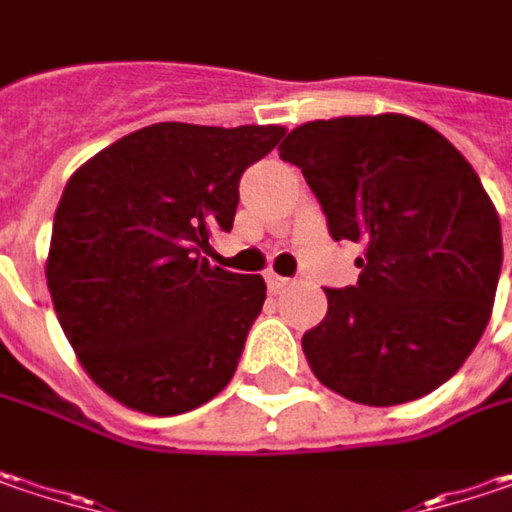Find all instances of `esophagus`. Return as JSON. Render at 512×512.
<instances>
[{"instance_id":"34e87169","label":"esophagus","mask_w":512,"mask_h":512,"mask_svg":"<svg viewBox=\"0 0 512 512\" xmlns=\"http://www.w3.org/2000/svg\"><path fill=\"white\" fill-rule=\"evenodd\" d=\"M265 279H268L270 291H285V288H291V285H294L288 276H279V273H268Z\"/></svg>"}]
</instances>
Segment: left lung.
I'll use <instances>...</instances> for the list:
<instances>
[{
    "label": "left lung",
    "mask_w": 512,
    "mask_h": 512,
    "mask_svg": "<svg viewBox=\"0 0 512 512\" xmlns=\"http://www.w3.org/2000/svg\"><path fill=\"white\" fill-rule=\"evenodd\" d=\"M302 169L360 279L325 288L302 351L322 386L397 406L447 383L481 340L501 273L499 213L470 161L406 115L311 120L279 146Z\"/></svg>",
    "instance_id": "obj_1"
}]
</instances>
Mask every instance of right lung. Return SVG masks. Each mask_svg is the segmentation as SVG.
<instances>
[{
  "mask_svg": "<svg viewBox=\"0 0 512 512\" xmlns=\"http://www.w3.org/2000/svg\"><path fill=\"white\" fill-rule=\"evenodd\" d=\"M282 135L155 123L68 178L45 279L74 354L117 403L181 415L230 383L268 288L204 253L233 227L242 172Z\"/></svg>",
  "mask_w": 512,
  "mask_h": 512,
  "instance_id": "obj_1",
  "label": "right lung"
}]
</instances>
